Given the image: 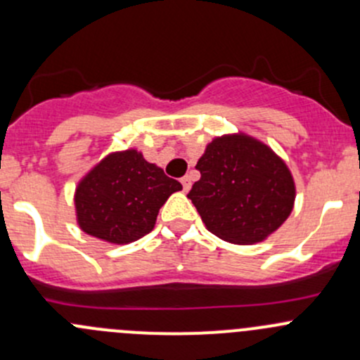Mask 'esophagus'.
<instances>
[{
	"instance_id": "esophagus-1",
	"label": "esophagus",
	"mask_w": 360,
	"mask_h": 360,
	"mask_svg": "<svg viewBox=\"0 0 360 360\" xmlns=\"http://www.w3.org/2000/svg\"><path fill=\"white\" fill-rule=\"evenodd\" d=\"M181 184H183V190L188 191L191 188V177L190 176H184L183 179H181Z\"/></svg>"
}]
</instances>
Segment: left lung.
<instances>
[{
  "mask_svg": "<svg viewBox=\"0 0 360 360\" xmlns=\"http://www.w3.org/2000/svg\"><path fill=\"white\" fill-rule=\"evenodd\" d=\"M191 186L207 230L230 244L248 245L274 233L291 214L294 181L285 163L248 136L217 137L198 160Z\"/></svg>",
  "mask_w": 360,
  "mask_h": 360,
  "instance_id": "1",
  "label": "left lung"
}]
</instances>
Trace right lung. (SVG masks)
Listing matches in <instances>:
<instances>
[{"instance_id":"add662e5","label":"right lung","mask_w":360,"mask_h":360,"mask_svg":"<svg viewBox=\"0 0 360 360\" xmlns=\"http://www.w3.org/2000/svg\"><path fill=\"white\" fill-rule=\"evenodd\" d=\"M179 190V181L165 176L136 150L112 153L76 188L78 224L92 237L129 244L153 230L160 207Z\"/></svg>"}]
</instances>
